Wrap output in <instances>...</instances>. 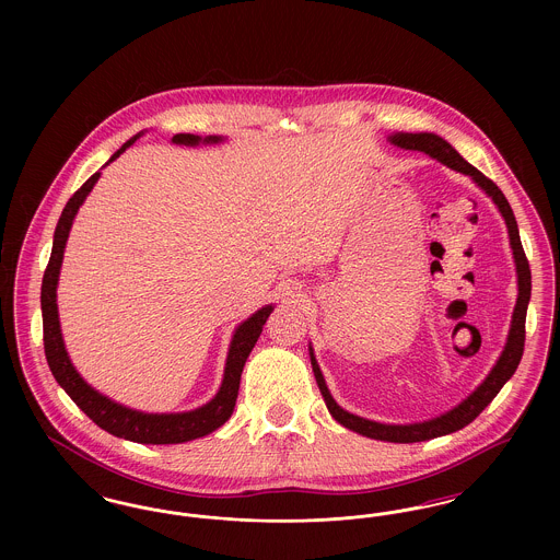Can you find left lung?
<instances>
[{"label": "left lung", "instance_id": "left-lung-1", "mask_svg": "<svg viewBox=\"0 0 560 560\" xmlns=\"http://www.w3.org/2000/svg\"><path fill=\"white\" fill-rule=\"evenodd\" d=\"M400 149H409V151H422L428 153L430 158L450 165L455 172L468 174L472 176V180L479 185L491 199L493 203L500 208V212L504 215L508 226V235H510V245H512V254H514V262H516V275H518V298H516V306H514V315H512V327H510V336H508V345L500 357V361L495 363V368L487 375V380L480 384L479 388L464 400L459 402L455 409L447 411L441 418L420 422V424H409V427H393V424H380L372 422L359 416H352L345 411L334 397L329 395L325 380L320 375L319 365L313 357L311 350V363H313V372L319 384L320 395L325 399V405L329 409V413L334 416L336 422H340L342 427H347L352 432H359L363 436H370L375 441H388V443H420L428 439H436L443 434H452L455 430H462L468 427L470 422H475L479 418L480 411L495 399V395L502 390V386L512 377V373L516 372L523 350H525V319H527V304L532 298V268L529 260L525 256L521 235H518V226H516V218L512 213V208L508 203L504 192L498 188L493 180H489L485 174H480L475 165H470L464 160L450 142H445L441 136L434 133H397L390 138Z\"/></svg>", "mask_w": 560, "mask_h": 560}]
</instances>
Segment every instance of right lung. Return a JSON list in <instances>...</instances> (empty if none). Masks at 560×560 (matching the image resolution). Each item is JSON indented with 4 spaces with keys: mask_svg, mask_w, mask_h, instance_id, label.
Returning a JSON list of instances; mask_svg holds the SVG:
<instances>
[{
    "mask_svg": "<svg viewBox=\"0 0 560 560\" xmlns=\"http://www.w3.org/2000/svg\"><path fill=\"white\" fill-rule=\"evenodd\" d=\"M136 138H130L113 158L108 161L117 160L130 144H133ZM176 144H197L199 136L192 133H176L172 138ZM215 142L218 138L210 136L208 142ZM101 178V172L92 174L83 185H81L75 195L67 201L65 210L60 213V220L56 224L54 231L52 256L50 262L44 272V281H42V317H44V350H46V359L48 365L52 370L56 382L65 388V393L73 399V402L80 407L81 411L96 424V427L107 430L108 434L119 436V439H128L133 443H147V445H172V443H185L192 441L199 436H206L213 432L215 428L222 427L233 409H235V400L240 395L241 372L243 365L252 352L254 345L258 342L262 327L267 323L268 315L272 313V306L260 308L254 317L241 323L233 336L231 350H229V359H226V370H224V380L222 386L218 390V395L213 397L208 405L187 411V413H140L132 411L128 407H121L117 402L103 397L101 393H96L94 388H90L80 377V373L75 372V368L71 365L67 350L62 345V336H60V323H58V311H56V283H58V272L62 265V254H65V243L69 237L73 218L80 210L83 199L88 197V192L96 185V180Z\"/></svg>",
    "mask_w": 560,
    "mask_h": 560,
    "instance_id": "1",
    "label": "right lung"
}]
</instances>
